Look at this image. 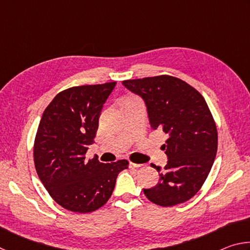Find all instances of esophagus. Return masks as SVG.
<instances>
[{
    "instance_id": "obj_1",
    "label": "esophagus",
    "mask_w": 250,
    "mask_h": 250,
    "mask_svg": "<svg viewBox=\"0 0 250 250\" xmlns=\"http://www.w3.org/2000/svg\"><path fill=\"white\" fill-rule=\"evenodd\" d=\"M142 167V164H138V163H133V162L130 163V167L137 168V167Z\"/></svg>"
}]
</instances>
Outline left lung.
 Listing matches in <instances>:
<instances>
[{"label": "left lung", "mask_w": 250, "mask_h": 250, "mask_svg": "<svg viewBox=\"0 0 250 250\" xmlns=\"http://www.w3.org/2000/svg\"><path fill=\"white\" fill-rule=\"evenodd\" d=\"M146 101L151 126L168 139L163 145L167 163L159 183L143 189L147 200L168 207L191 200L200 191L217 152V128L206 101L191 84L168 75L124 80Z\"/></svg>", "instance_id": "obj_1"}]
</instances>
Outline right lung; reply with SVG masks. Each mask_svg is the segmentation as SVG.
Returning <instances> with one entry per match:
<instances>
[{"mask_svg":"<svg viewBox=\"0 0 250 250\" xmlns=\"http://www.w3.org/2000/svg\"><path fill=\"white\" fill-rule=\"evenodd\" d=\"M116 82L75 86L59 92L44 110L34 141V163L53 200L75 213L100 208L111 196L126 160L101 163L86 153L96 137L103 104Z\"/></svg>","mask_w":250,"mask_h":250,"instance_id":"1","label":"right lung"}]
</instances>
